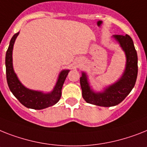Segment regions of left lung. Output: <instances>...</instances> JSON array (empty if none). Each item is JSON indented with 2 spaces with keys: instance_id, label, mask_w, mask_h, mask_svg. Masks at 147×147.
<instances>
[{
  "instance_id": "8db88e82",
  "label": "left lung",
  "mask_w": 147,
  "mask_h": 147,
  "mask_svg": "<svg viewBox=\"0 0 147 147\" xmlns=\"http://www.w3.org/2000/svg\"><path fill=\"white\" fill-rule=\"evenodd\" d=\"M115 39L125 53L126 67L118 82L107 88L103 92H94L89 87L85 73L80 77L82 95L88 104L101 107L116 106L124 100L134 88L138 76V55L129 35H115Z\"/></svg>"
}]
</instances>
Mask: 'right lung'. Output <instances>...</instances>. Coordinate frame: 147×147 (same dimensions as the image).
Masks as SVG:
<instances>
[{
  "label": "right lung",
  "instance_id": "add662e5",
  "mask_svg": "<svg viewBox=\"0 0 147 147\" xmlns=\"http://www.w3.org/2000/svg\"><path fill=\"white\" fill-rule=\"evenodd\" d=\"M19 33L13 35L6 53V74L8 86L13 95L19 100V102L28 108L42 110L53 106L60 100L61 96V88L70 71L65 70L61 72L54 90L49 94H43L40 92L30 90L25 88L18 80L13 67L12 53L13 44Z\"/></svg>",
  "mask_w": 147,
  "mask_h": 147
}]
</instances>
